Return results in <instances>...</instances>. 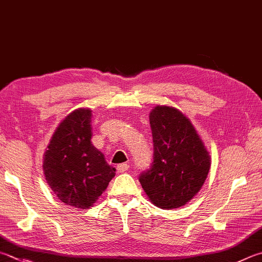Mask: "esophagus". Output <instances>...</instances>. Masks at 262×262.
<instances>
[{"label": "esophagus", "instance_id": "obj_1", "mask_svg": "<svg viewBox=\"0 0 262 262\" xmlns=\"http://www.w3.org/2000/svg\"><path fill=\"white\" fill-rule=\"evenodd\" d=\"M128 169H129V165H127V164H120V165L117 166V172L118 173H125V172H127Z\"/></svg>", "mask_w": 262, "mask_h": 262}]
</instances>
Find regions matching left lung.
<instances>
[{
	"label": "left lung",
	"instance_id": "obj_1",
	"mask_svg": "<svg viewBox=\"0 0 262 262\" xmlns=\"http://www.w3.org/2000/svg\"><path fill=\"white\" fill-rule=\"evenodd\" d=\"M154 161L139 181L152 204L173 210L192 199L207 178L210 155L182 112L157 106L150 113Z\"/></svg>",
	"mask_w": 262,
	"mask_h": 262
}]
</instances>
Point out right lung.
Segmentation results:
<instances>
[{"mask_svg": "<svg viewBox=\"0 0 262 262\" xmlns=\"http://www.w3.org/2000/svg\"><path fill=\"white\" fill-rule=\"evenodd\" d=\"M92 111L79 108L57 127L45 154L47 183L66 205L87 210L105 191L116 169L92 140Z\"/></svg>", "mask_w": 262, "mask_h": 262, "instance_id": "right-lung-1", "label": "right lung"}]
</instances>
